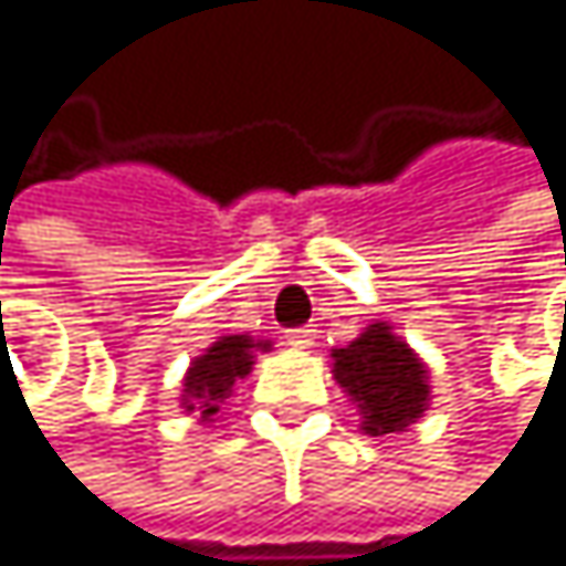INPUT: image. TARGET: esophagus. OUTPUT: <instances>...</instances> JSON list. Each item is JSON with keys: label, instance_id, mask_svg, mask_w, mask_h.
Returning <instances> with one entry per match:
<instances>
[{"label": "esophagus", "instance_id": "34e87169", "mask_svg": "<svg viewBox=\"0 0 566 566\" xmlns=\"http://www.w3.org/2000/svg\"><path fill=\"white\" fill-rule=\"evenodd\" d=\"M285 343L292 349H312L315 346V329H312V325H302V329H289L285 333Z\"/></svg>", "mask_w": 566, "mask_h": 566}]
</instances>
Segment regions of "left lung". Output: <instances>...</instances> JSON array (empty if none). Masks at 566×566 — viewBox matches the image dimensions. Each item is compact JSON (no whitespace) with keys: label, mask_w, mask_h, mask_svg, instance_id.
I'll return each instance as SVG.
<instances>
[{"label":"left lung","mask_w":566,"mask_h":566,"mask_svg":"<svg viewBox=\"0 0 566 566\" xmlns=\"http://www.w3.org/2000/svg\"><path fill=\"white\" fill-rule=\"evenodd\" d=\"M333 380L359 410V431L390 438L431 407V369L390 322L377 318L343 349H333Z\"/></svg>","instance_id":"obj_1"}]
</instances>
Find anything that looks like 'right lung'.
Here are the masks:
<instances>
[{"mask_svg": "<svg viewBox=\"0 0 566 566\" xmlns=\"http://www.w3.org/2000/svg\"><path fill=\"white\" fill-rule=\"evenodd\" d=\"M258 353H271V339H254L248 333L217 336L197 359L189 363L186 377H182L179 407L186 415H197L200 424L220 421V410H223L227 397L244 377H251Z\"/></svg>", "mask_w": 566, "mask_h": 566, "instance_id": "1", "label": "right lung"}]
</instances>
